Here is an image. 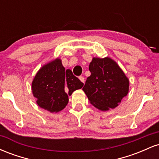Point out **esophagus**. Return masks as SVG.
Returning a JSON list of instances; mask_svg holds the SVG:
<instances>
[{
  "label": "esophagus",
  "instance_id": "obj_1",
  "mask_svg": "<svg viewBox=\"0 0 159 159\" xmlns=\"http://www.w3.org/2000/svg\"><path fill=\"white\" fill-rule=\"evenodd\" d=\"M79 79H80V81H81L82 83H84V78L83 77V76H80L79 77Z\"/></svg>",
  "mask_w": 159,
  "mask_h": 159
}]
</instances>
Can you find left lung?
Here are the masks:
<instances>
[{"instance_id": "8db88e82", "label": "left lung", "mask_w": 159, "mask_h": 159, "mask_svg": "<svg viewBox=\"0 0 159 159\" xmlns=\"http://www.w3.org/2000/svg\"><path fill=\"white\" fill-rule=\"evenodd\" d=\"M89 70L83 90L90 102L102 111L117 107L129 89V78L119 65L108 57H93Z\"/></svg>"}]
</instances>
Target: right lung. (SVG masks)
Returning a JSON list of instances; mask_svg holds the SVG:
<instances>
[{
  "mask_svg": "<svg viewBox=\"0 0 159 159\" xmlns=\"http://www.w3.org/2000/svg\"><path fill=\"white\" fill-rule=\"evenodd\" d=\"M84 84L56 58L43 65L36 72L32 81V93L40 107L57 113L69 102L68 95L82 88Z\"/></svg>",
  "mask_w": 159,
  "mask_h": 159,
  "instance_id": "1",
  "label": "right lung"
}]
</instances>
